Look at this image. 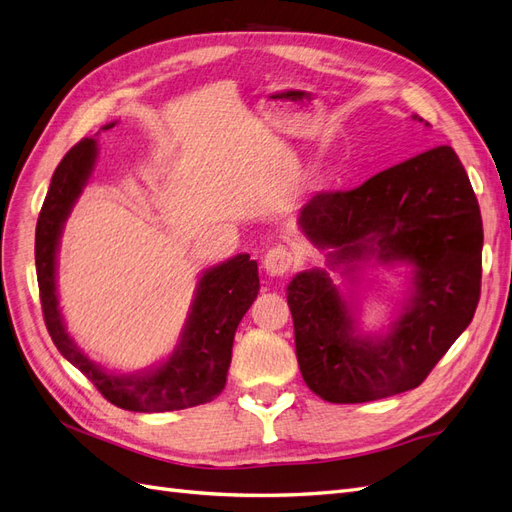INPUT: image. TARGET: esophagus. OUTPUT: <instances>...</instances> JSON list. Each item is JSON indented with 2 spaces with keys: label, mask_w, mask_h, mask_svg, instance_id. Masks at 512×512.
I'll return each instance as SVG.
<instances>
[{
  "label": "esophagus",
  "mask_w": 512,
  "mask_h": 512,
  "mask_svg": "<svg viewBox=\"0 0 512 512\" xmlns=\"http://www.w3.org/2000/svg\"><path fill=\"white\" fill-rule=\"evenodd\" d=\"M294 265V256L286 245H275L262 258V267H265L267 275L271 277H282L286 275Z\"/></svg>",
  "instance_id": "obj_1"
}]
</instances>
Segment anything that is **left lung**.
<instances>
[{"mask_svg":"<svg viewBox=\"0 0 512 512\" xmlns=\"http://www.w3.org/2000/svg\"><path fill=\"white\" fill-rule=\"evenodd\" d=\"M299 226L348 277L371 258L412 265L408 303L380 337L359 333L354 303L327 271L292 277L288 305L305 384L331 404L416 389L468 329L480 299L483 220L457 153L433 147L354 190L320 192Z\"/></svg>","mask_w":512,"mask_h":512,"instance_id":"1","label":"left lung"}]
</instances>
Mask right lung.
Returning <instances> with one entry per match:
<instances>
[{
    "label": "right lung",
    "mask_w": 512,
    "mask_h": 512,
    "mask_svg": "<svg viewBox=\"0 0 512 512\" xmlns=\"http://www.w3.org/2000/svg\"><path fill=\"white\" fill-rule=\"evenodd\" d=\"M113 126L106 123L102 130ZM96 156V138H83L66 153L55 168L36 224V273L46 329L61 356L83 371L117 408L170 412L207 404L224 391L232 339L258 294L256 260H250V254H239L203 273L179 344L162 365L138 374H113L89 361L66 331L55 275L61 230L94 170Z\"/></svg>",
    "instance_id": "right-lung-1"
}]
</instances>
